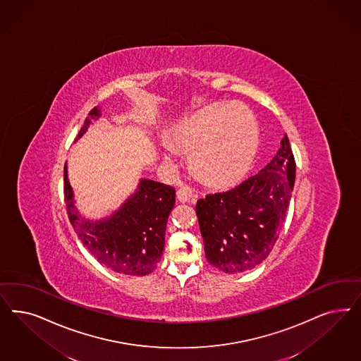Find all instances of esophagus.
Returning <instances> with one entry per match:
<instances>
[{
  "label": "esophagus",
  "instance_id": "34e87169",
  "mask_svg": "<svg viewBox=\"0 0 361 361\" xmlns=\"http://www.w3.org/2000/svg\"><path fill=\"white\" fill-rule=\"evenodd\" d=\"M194 197H195V195H194V192H192V190H191L190 187H182V188H179V190L176 191V199H178L179 202H182V203L190 202Z\"/></svg>",
  "mask_w": 361,
  "mask_h": 361
}]
</instances>
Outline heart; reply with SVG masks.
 Returning a JSON list of instances; mask_svg holds the SVG:
<instances>
[{"label": "heart", "mask_w": 361, "mask_h": 361, "mask_svg": "<svg viewBox=\"0 0 361 361\" xmlns=\"http://www.w3.org/2000/svg\"><path fill=\"white\" fill-rule=\"evenodd\" d=\"M257 145L259 128L251 110L243 105H215L175 128L163 158L173 162V150L190 152V167L202 182L226 187L245 176Z\"/></svg>", "instance_id": "heart-1"}]
</instances>
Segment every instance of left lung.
Returning <instances> with one entry per match:
<instances>
[{
    "label": "left lung",
    "instance_id": "1",
    "mask_svg": "<svg viewBox=\"0 0 361 361\" xmlns=\"http://www.w3.org/2000/svg\"><path fill=\"white\" fill-rule=\"evenodd\" d=\"M272 161L228 191L197 203L204 252L212 267L239 274L259 266L272 251L286 221L296 164L287 135Z\"/></svg>",
    "mask_w": 361,
    "mask_h": 361
}]
</instances>
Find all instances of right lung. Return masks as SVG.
Listing matches in <instances>:
<instances>
[{
	"mask_svg": "<svg viewBox=\"0 0 361 361\" xmlns=\"http://www.w3.org/2000/svg\"><path fill=\"white\" fill-rule=\"evenodd\" d=\"M99 116L101 109L94 107L85 119L78 138ZM63 194L74 231L102 266L130 276H145L157 268L164 248L167 219L174 209V187L140 179L137 191L114 214L101 221H90L75 207L65 164Z\"/></svg>",
	"mask_w": 361,
	"mask_h": 361,
	"instance_id": "right-lung-1",
	"label": "right lung"
}]
</instances>
